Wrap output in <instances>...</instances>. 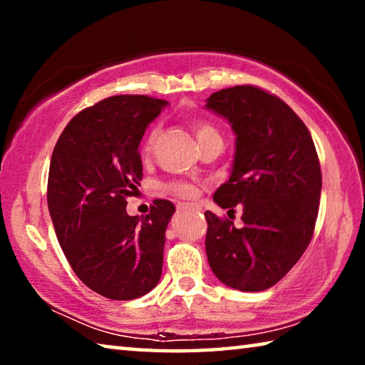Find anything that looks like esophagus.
Wrapping results in <instances>:
<instances>
[{"mask_svg": "<svg viewBox=\"0 0 365 365\" xmlns=\"http://www.w3.org/2000/svg\"><path fill=\"white\" fill-rule=\"evenodd\" d=\"M183 209H193V211H201V207L197 205H190V202H187V205H182Z\"/></svg>", "mask_w": 365, "mask_h": 365, "instance_id": "1", "label": "esophagus"}]
</instances>
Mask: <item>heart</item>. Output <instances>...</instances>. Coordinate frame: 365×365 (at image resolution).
Here are the masks:
<instances>
[{"mask_svg": "<svg viewBox=\"0 0 365 365\" xmlns=\"http://www.w3.org/2000/svg\"><path fill=\"white\" fill-rule=\"evenodd\" d=\"M193 132H195V137L197 140V145H200V148L205 143H207V141H211L214 138H220L217 128H215L212 123L205 122V120L193 122ZM156 137H158V130L156 128H153V130L148 133V137L143 143L145 153H150L153 150V145H154V141H156ZM169 190L172 191V193L180 196V197H193L196 195V190L191 187V185H187V183H178V182L170 183Z\"/></svg>", "mask_w": 365, "mask_h": 365, "instance_id": "obj_1", "label": "heart"}]
</instances>
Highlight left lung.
<instances>
[{"instance_id": "obj_1", "label": "left lung", "mask_w": 365, "mask_h": 365, "mask_svg": "<svg viewBox=\"0 0 365 365\" xmlns=\"http://www.w3.org/2000/svg\"><path fill=\"white\" fill-rule=\"evenodd\" d=\"M230 122L235 159L214 193L222 209L243 206V227L206 211V255L215 277L240 292H264L285 277L311 243L322 172L311 133L279 96L237 85L207 98Z\"/></svg>"}]
</instances>
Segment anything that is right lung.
Returning <instances> with one entry per match:
<instances>
[{
    "mask_svg": "<svg viewBox=\"0 0 365 365\" xmlns=\"http://www.w3.org/2000/svg\"><path fill=\"white\" fill-rule=\"evenodd\" d=\"M165 104L145 95L106 98L73 117L54 146L48 175L54 232L76 275L104 298H140L160 279L175 206L156 200L143 217L125 206L143 178L140 141Z\"/></svg>",
    "mask_w": 365,
    "mask_h": 365,
    "instance_id": "right-lung-1",
    "label": "right lung"
}]
</instances>
